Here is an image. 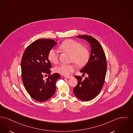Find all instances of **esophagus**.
<instances>
[{
  "mask_svg": "<svg viewBox=\"0 0 133 133\" xmlns=\"http://www.w3.org/2000/svg\"><path fill=\"white\" fill-rule=\"evenodd\" d=\"M72 76H65V78H67V79H69V78H71V77H72Z\"/></svg>",
  "mask_w": 133,
  "mask_h": 133,
  "instance_id": "34e87169",
  "label": "esophagus"
}]
</instances>
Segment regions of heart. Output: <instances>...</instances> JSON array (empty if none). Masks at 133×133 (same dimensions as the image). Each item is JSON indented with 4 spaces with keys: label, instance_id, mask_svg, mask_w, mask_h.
<instances>
[{
    "label": "heart",
    "instance_id": "obj_1",
    "mask_svg": "<svg viewBox=\"0 0 133 133\" xmlns=\"http://www.w3.org/2000/svg\"><path fill=\"white\" fill-rule=\"evenodd\" d=\"M59 49L64 52L70 54V62L75 63L79 67L85 66L88 62L90 58L89 50L86 47L75 40L67 39L64 41L59 47ZM49 61L56 64L59 61V54L55 49H51L48 53ZM76 69L74 64H61L54 68L55 72L64 76H68Z\"/></svg>",
    "mask_w": 133,
    "mask_h": 133
}]
</instances>
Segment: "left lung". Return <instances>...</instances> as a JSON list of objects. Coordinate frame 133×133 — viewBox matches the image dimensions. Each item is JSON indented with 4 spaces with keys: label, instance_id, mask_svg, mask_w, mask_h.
<instances>
[{
    "label": "left lung",
    "instance_id": "obj_1",
    "mask_svg": "<svg viewBox=\"0 0 133 133\" xmlns=\"http://www.w3.org/2000/svg\"><path fill=\"white\" fill-rule=\"evenodd\" d=\"M77 38L86 39L91 46L89 60L80 71L88 77L84 80L81 76H75L77 85L73 88V93L79 99L88 102L93 99L102 90L107 69L106 57L100 43L91 36L81 35Z\"/></svg>",
    "mask_w": 133,
    "mask_h": 133
}]
</instances>
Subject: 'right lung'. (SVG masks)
Wrapping results in <instances>:
<instances>
[{
    "instance_id": "right-lung-1",
    "label": "right lung",
    "mask_w": 133,
    "mask_h": 133,
    "mask_svg": "<svg viewBox=\"0 0 133 133\" xmlns=\"http://www.w3.org/2000/svg\"><path fill=\"white\" fill-rule=\"evenodd\" d=\"M57 42L51 39H40L31 43L25 50L21 61L22 79L29 95L38 102H44L55 94L56 82L60 75L51 74V62L48 55ZM47 74L50 75L44 80Z\"/></svg>"
}]
</instances>
